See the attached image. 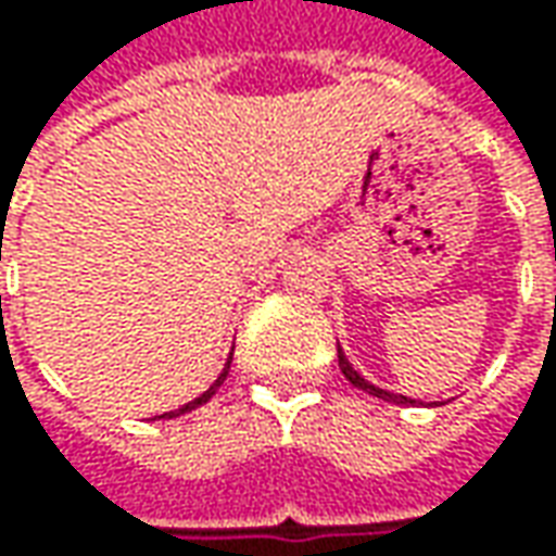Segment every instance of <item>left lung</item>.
<instances>
[{"instance_id":"left-lung-1","label":"left lung","mask_w":556,"mask_h":556,"mask_svg":"<svg viewBox=\"0 0 556 556\" xmlns=\"http://www.w3.org/2000/svg\"><path fill=\"white\" fill-rule=\"evenodd\" d=\"M337 362H340V371H343V377L353 383V387H358V390H365V393L377 395V399H383V402H393V405H412L415 399H408V395L402 393H390V390H380V387H374V383H368L362 374L355 371L353 365H350V358H346V353L337 346Z\"/></svg>"}]
</instances>
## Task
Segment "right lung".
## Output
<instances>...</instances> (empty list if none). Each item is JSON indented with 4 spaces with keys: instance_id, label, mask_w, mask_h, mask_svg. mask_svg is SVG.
<instances>
[{
    "instance_id": "right-lung-1",
    "label": "right lung",
    "mask_w": 556,
    "mask_h": 556,
    "mask_svg": "<svg viewBox=\"0 0 556 556\" xmlns=\"http://www.w3.org/2000/svg\"><path fill=\"white\" fill-rule=\"evenodd\" d=\"M228 365H231V355H228ZM228 365H225L223 374H219V377H216V383H213V387H210V390H206V393H201V395H198V399H191V402H188V405H182V408H176V412H166V415H161V417H179V415H185V412H194V408H198V405H203V402H210V399H213V395H216V390H219V387H223V380H225V377H228Z\"/></svg>"
}]
</instances>
